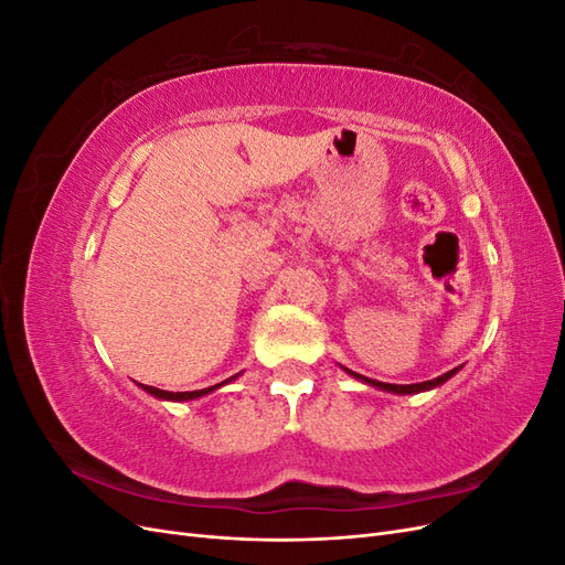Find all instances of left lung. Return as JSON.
Here are the masks:
<instances>
[{
	"mask_svg": "<svg viewBox=\"0 0 565 565\" xmlns=\"http://www.w3.org/2000/svg\"><path fill=\"white\" fill-rule=\"evenodd\" d=\"M457 370H459V367H455V370H450V372H446V374H440V377H436V380L422 382V384H384V382H377V380H367V377H363V374H355V372H351V370H349V374H353V377L363 380V382H367V384H372V386H380V388H384V391H393V393H419V391L434 388V386H440L443 382H448Z\"/></svg>",
	"mask_w": 565,
	"mask_h": 565,
	"instance_id": "left-lung-1",
	"label": "left lung"
}]
</instances>
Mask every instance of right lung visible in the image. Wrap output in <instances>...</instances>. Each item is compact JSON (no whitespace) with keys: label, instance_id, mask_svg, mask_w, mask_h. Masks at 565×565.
<instances>
[{"label":"right lung","instance_id":"1","mask_svg":"<svg viewBox=\"0 0 565 565\" xmlns=\"http://www.w3.org/2000/svg\"><path fill=\"white\" fill-rule=\"evenodd\" d=\"M231 380H235V377H231ZM231 380H226V382H231ZM226 382H221V384H216V386H207V388H200V391H162V388H156V386H146V384H141V388H146L148 393H152V396L156 398H164V401H193V398H200V396H204V393H210V391H214V388H218V386H224Z\"/></svg>","mask_w":565,"mask_h":565}]
</instances>
